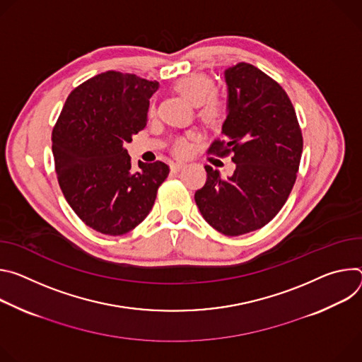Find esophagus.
Here are the masks:
<instances>
[{"instance_id":"34e87169","label":"esophagus","mask_w":362,"mask_h":362,"mask_svg":"<svg viewBox=\"0 0 362 362\" xmlns=\"http://www.w3.org/2000/svg\"><path fill=\"white\" fill-rule=\"evenodd\" d=\"M184 163H182V160H177V163H171V170L173 171H180L181 168H184Z\"/></svg>"}]
</instances>
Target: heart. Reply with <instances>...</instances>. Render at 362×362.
<instances>
[{
    "label": "heart",
    "instance_id": "1",
    "mask_svg": "<svg viewBox=\"0 0 362 362\" xmlns=\"http://www.w3.org/2000/svg\"><path fill=\"white\" fill-rule=\"evenodd\" d=\"M174 90L185 98L191 105L198 106V116L207 124H218L224 116V102L214 95L216 85L206 74H188L174 85ZM189 148L187 138H178L174 142L177 153H185Z\"/></svg>",
    "mask_w": 362,
    "mask_h": 362
}]
</instances>
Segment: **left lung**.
<instances>
[{"label": "left lung", "instance_id": "obj_1", "mask_svg": "<svg viewBox=\"0 0 362 362\" xmlns=\"http://www.w3.org/2000/svg\"><path fill=\"white\" fill-rule=\"evenodd\" d=\"M227 116L224 141L210 152L233 153V175L206 165L207 181L194 198L204 220L226 235L266 226L286 203L303 149L296 112L286 92L249 63L224 71Z\"/></svg>", "mask_w": 362, "mask_h": 362}]
</instances>
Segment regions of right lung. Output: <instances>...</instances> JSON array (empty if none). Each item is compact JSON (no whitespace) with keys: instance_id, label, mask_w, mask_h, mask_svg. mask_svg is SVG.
<instances>
[{"instance_id":"1","label":"right lung","mask_w":362,"mask_h":362,"mask_svg":"<svg viewBox=\"0 0 362 362\" xmlns=\"http://www.w3.org/2000/svg\"><path fill=\"white\" fill-rule=\"evenodd\" d=\"M158 82L105 71L77 86L66 99L53 129L57 180L69 206L90 228L120 235L152 210L167 164L138 163L125 148L146 125Z\"/></svg>"}]
</instances>
